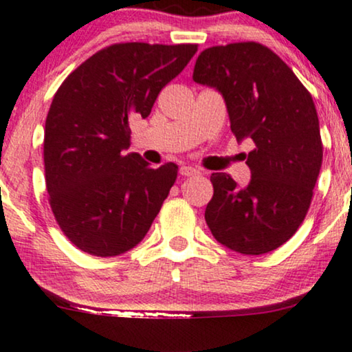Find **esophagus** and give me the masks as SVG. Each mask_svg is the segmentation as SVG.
<instances>
[{
    "instance_id": "obj_1",
    "label": "esophagus",
    "mask_w": 352,
    "mask_h": 352,
    "mask_svg": "<svg viewBox=\"0 0 352 352\" xmlns=\"http://www.w3.org/2000/svg\"><path fill=\"white\" fill-rule=\"evenodd\" d=\"M199 170L198 168L191 167V166H182L180 167V175L184 177H193V175H198Z\"/></svg>"
}]
</instances>
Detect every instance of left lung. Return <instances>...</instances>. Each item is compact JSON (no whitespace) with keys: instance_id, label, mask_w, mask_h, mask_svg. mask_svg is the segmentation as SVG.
<instances>
[{"instance_id":"8db88e82","label":"left lung","mask_w":352,"mask_h":352,"mask_svg":"<svg viewBox=\"0 0 352 352\" xmlns=\"http://www.w3.org/2000/svg\"><path fill=\"white\" fill-rule=\"evenodd\" d=\"M193 81L222 96L239 143L253 141L245 155L247 186L224 172L211 175L208 228L217 242L243 255L276 250L304 221L322 167L312 96L281 58L255 42L206 48Z\"/></svg>"}]
</instances>
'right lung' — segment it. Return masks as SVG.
Masks as SVG:
<instances>
[{
	"label": "right lung",
	"mask_w": 352,
	"mask_h": 352,
	"mask_svg": "<svg viewBox=\"0 0 352 352\" xmlns=\"http://www.w3.org/2000/svg\"><path fill=\"white\" fill-rule=\"evenodd\" d=\"M198 47L117 43L78 66L56 91L43 140L47 191L66 237L94 256L136 247L177 179L130 148V123L151 113L161 89Z\"/></svg>",
	"instance_id": "right-lung-1"
}]
</instances>
